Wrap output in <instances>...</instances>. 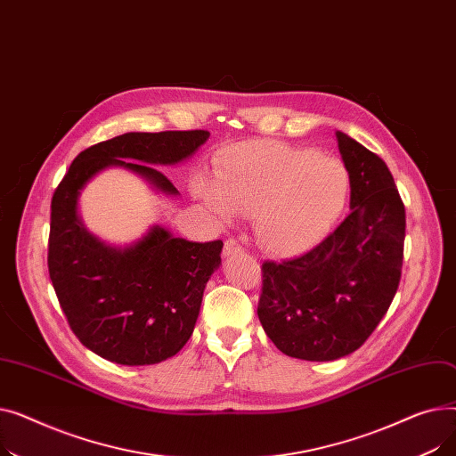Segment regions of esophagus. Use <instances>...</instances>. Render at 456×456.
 <instances>
[{
	"label": "esophagus",
	"instance_id": "1",
	"mask_svg": "<svg viewBox=\"0 0 456 456\" xmlns=\"http://www.w3.org/2000/svg\"><path fill=\"white\" fill-rule=\"evenodd\" d=\"M242 251H244V248L238 244V240H234V238H229V240L224 246V256H227V258L236 256V255H242Z\"/></svg>",
	"mask_w": 456,
	"mask_h": 456
}]
</instances>
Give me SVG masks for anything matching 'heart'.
Listing matches in <instances>:
<instances>
[{
    "mask_svg": "<svg viewBox=\"0 0 456 456\" xmlns=\"http://www.w3.org/2000/svg\"><path fill=\"white\" fill-rule=\"evenodd\" d=\"M214 172L191 179L194 196L225 224L238 210L253 214L256 242L281 256L316 246L349 196L340 159L277 142L232 143L216 157Z\"/></svg>",
    "mask_w": 456,
    "mask_h": 456,
    "instance_id": "b5f03b06",
    "label": "heart"
}]
</instances>
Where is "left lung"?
I'll return each mask as SVG.
<instances>
[{
	"mask_svg": "<svg viewBox=\"0 0 456 456\" xmlns=\"http://www.w3.org/2000/svg\"><path fill=\"white\" fill-rule=\"evenodd\" d=\"M349 216L308 253L262 265L256 314L284 354L329 362L361 347L397 292L404 205L380 157L342 131Z\"/></svg>",
	"mask_w": 456,
	"mask_h": 456,
	"instance_id": "obj_1",
	"label": "left lung"
}]
</instances>
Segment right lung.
<instances>
[{"label":"right lung","instance_id":"1","mask_svg":"<svg viewBox=\"0 0 456 456\" xmlns=\"http://www.w3.org/2000/svg\"><path fill=\"white\" fill-rule=\"evenodd\" d=\"M208 136V131L114 136L81 151L55 190L50 279L71 330L105 361L148 366L177 354L194 332L224 242H188L153 225L129 246L107 244L81 220V190L107 167H124L155 191L179 196L159 166L190 159Z\"/></svg>","mask_w":456,"mask_h":456}]
</instances>
